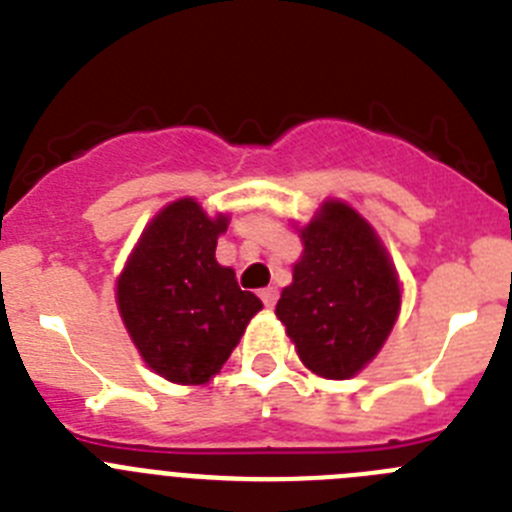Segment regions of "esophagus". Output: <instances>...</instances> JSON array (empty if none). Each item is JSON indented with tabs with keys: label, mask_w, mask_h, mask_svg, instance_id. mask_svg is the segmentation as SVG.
Returning a JSON list of instances; mask_svg holds the SVG:
<instances>
[{
	"label": "esophagus",
	"mask_w": 512,
	"mask_h": 512,
	"mask_svg": "<svg viewBox=\"0 0 512 512\" xmlns=\"http://www.w3.org/2000/svg\"><path fill=\"white\" fill-rule=\"evenodd\" d=\"M259 297H261V302H264L266 307H274V305H277V300H279V289L277 287H266V289H261Z\"/></svg>",
	"instance_id": "obj_1"
}]
</instances>
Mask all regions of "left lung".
<instances>
[{
    "label": "left lung",
    "instance_id": "8db88e82",
    "mask_svg": "<svg viewBox=\"0 0 512 512\" xmlns=\"http://www.w3.org/2000/svg\"><path fill=\"white\" fill-rule=\"evenodd\" d=\"M300 238L305 251L279 297L277 318L310 372L351 379L379 354L397 320L395 264L346 202H323Z\"/></svg>",
    "mask_w": 512,
    "mask_h": 512
}]
</instances>
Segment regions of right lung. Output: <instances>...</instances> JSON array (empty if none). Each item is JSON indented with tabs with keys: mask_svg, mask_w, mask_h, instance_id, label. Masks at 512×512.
Instances as JSON below:
<instances>
[{
	"mask_svg": "<svg viewBox=\"0 0 512 512\" xmlns=\"http://www.w3.org/2000/svg\"><path fill=\"white\" fill-rule=\"evenodd\" d=\"M228 217H207L192 197L153 217L117 279V307L153 372L176 384H205L261 310L235 271L215 259Z\"/></svg>",
	"mask_w": 512,
	"mask_h": 512,
	"instance_id": "add662e5",
	"label": "right lung"
}]
</instances>
